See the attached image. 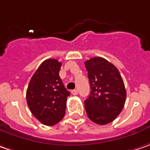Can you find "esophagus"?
<instances>
[{
  "label": "esophagus",
  "instance_id": "34e87169",
  "mask_svg": "<svg viewBox=\"0 0 150 150\" xmlns=\"http://www.w3.org/2000/svg\"><path fill=\"white\" fill-rule=\"evenodd\" d=\"M71 94L74 95V96H76V95L78 94V91H77V90H72V91H71Z\"/></svg>",
  "mask_w": 150,
  "mask_h": 150
}]
</instances>
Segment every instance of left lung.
Masks as SVG:
<instances>
[{"label": "left lung", "mask_w": 150, "mask_h": 150, "mask_svg": "<svg viewBox=\"0 0 150 150\" xmlns=\"http://www.w3.org/2000/svg\"><path fill=\"white\" fill-rule=\"evenodd\" d=\"M91 94L85 100L88 117L95 123L105 125L119 115L126 101V89L118 69L101 57L85 62Z\"/></svg>", "instance_id": "obj_1"}]
</instances>
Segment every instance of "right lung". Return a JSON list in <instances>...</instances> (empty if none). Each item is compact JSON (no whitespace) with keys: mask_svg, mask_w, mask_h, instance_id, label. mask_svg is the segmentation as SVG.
Segmentation results:
<instances>
[{"mask_svg":"<svg viewBox=\"0 0 150 150\" xmlns=\"http://www.w3.org/2000/svg\"><path fill=\"white\" fill-rule=\"evenodd\" d=\"M60 67L61 63L54 59L43 61L33 75L27 90V103L31 112L47 126L62 120L70 94L59 77Z\"/></svg>","mask_w":150,"mask_h":150,"instance_id":"right-lung-1","label":"right lung"}]
</instances>
